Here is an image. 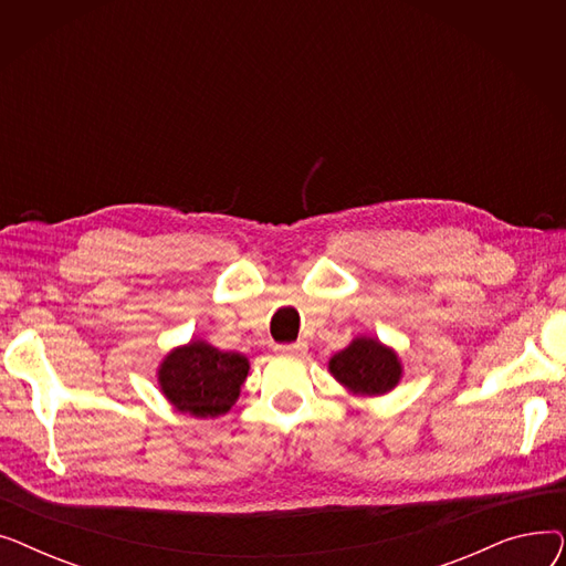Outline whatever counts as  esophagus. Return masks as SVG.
<instances>
[{
	"label": "esophagus",
	"mask_w": 566,
	"mask_h": 566,
	"mask_svg": "<svg viewBox=\"0 0 566 566\" xmlns=\"http://www.w3.org/2000/svg\"><path fill=\"white\" fill-rule=\"evenodd\" d=\"M277 353L284 355H305L307 353V344L305 342H293V344H280Z\"/></svg>",
	"instance_id": "34e87169"
}]
</instances>
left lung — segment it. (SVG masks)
Segmentation results:
<instances>
[{"instance_id": "left-lung-1", "label": "left lung", "mask_w": 566, "mask_h": 566, "mask_svg": "<svg viewBox=\"0 0 566 566\" xmlns=\"http://www.w3.org/2000/svg\"><path fill=\"white\" fill-rule=\"evenodd\" d=\"M331 371L355 395L371 397L395 388L401 376V365L395 350L385 348L378 339L360 337L335 355L331 360Z\"/></svg>"}]
</instances>
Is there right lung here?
Masks as SVG:
<instances>
[{"label": "right lung", "instance_id": "right-lung-1", "mask_svg": "<svg viewBox=\"0 0 566 566\" xmlns=\"http://www.w3.org/2000/svg\"><path fill=\"white\" fill-rule=\"evenodd\" d=\"M248 369L250 365L241 353L192 342L167 355L158 378L165 397L178 410L195 418H216L238 399Z\"/></svg>", "mask_w": 566, "mask_h": 566}]
</instances>
